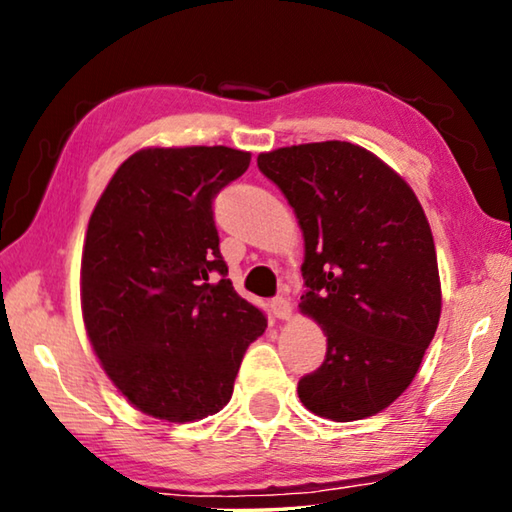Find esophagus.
Instances as JSON below:
<instances>
[{"label": "esophagus", "mask_w": 512, "mask_h": 512, "mask_svg": "<svg viewBox=\"0 0 512 512\" xmlns=\"http://www.w3.org/2000/svg\"><path fill=\"white\" fill-rule=\"evenodd\" d=\"M291 302H289V298H275L273 302H271V311H273V316L275 318H280V320H289L291 318Z\"/></svg>", "instance_id": "1"}]
</instances>
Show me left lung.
Segmentation results:
<instances>
[{
	"instance_id": "obj_1",
	"label": "left lung",
	"mask_w": 512,
	"mask_h": 512,
	"mask_svg": "<svg viewBox=\"0 0 512 512\" xmlns=\"http://www.w3.org/2000/svg\"><path fill=\"white\" fill-rule=\"evenodd\" d=\"M305 239L300 314L327 336V357L298 381L311 413L370 418L400 397L436 334L443 291L427 216L409 183L352 142L259 153Z\"/></svg>"
}]
</instances>
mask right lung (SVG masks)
<instances>
[{
  "mask_svg": "<svg viewBox=\"0 0 512 512\" xmlns=\"http://www.w3.org/2000/svg\"><path fill=\"white\" fill-rule=\"evenodd\" d=\"M230 146H146L94 205L81 257L85 334L137 411L198 422L230 402L266 318L228 280L212 198L248 169Z\"/></svg>",
  "mask_w": 512,
  "mask_h": 512,
  "instance_id": "obj_1",
  "label": "right lung"
}]
</instances>
